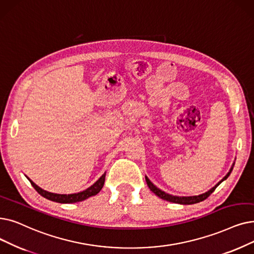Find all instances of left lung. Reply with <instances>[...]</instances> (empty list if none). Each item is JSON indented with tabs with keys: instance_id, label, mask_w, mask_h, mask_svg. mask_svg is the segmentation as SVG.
Returning a JSON list of instances; mask_svg holds the SVG:
<instances>
[{
	"instance_id": "8db88e82",
	"label": "left lung",
	"mask_w": 254,
	"mask_h": 254,
	"mask_svg": "<svg viewBox=\"0 0 254 254\" xmlns=\"http://www.w3.org/2000/svg\"><path fill=\"white\" fill-rule=\"evenodd\" d=\"M234 166H235V162L233 164V166H231V168L229 169L228 173L224 176V178L220 181L218 184H216L212 189H209L207 192L205 193H202V194H199V195H195V196H175V195H171V194H168L166 192H164L162 190H160L157 186H154L150 181L149 179L147 178V176H145V181H146V184L148 186V188L150 189V191H152L154 194H156L157 196H159L160 198H162V199L164 200H167V201H170V202H173V203H180V204H193V203H197V202H200V201H203L204 199H206V198L211 195L215 189L217 188V187L221 184L223 181H225L229 174L231 173V171H233L234 169Z\"/></svg>"
}]
</instances>
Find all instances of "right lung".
Here are the masks:
<instances>
[{"instance_id":"obj_1","label":"right lung","mask_w":254,"mask_h":254,"mask_svg":"<svg viewBox=\"0 0 254 254\" xmlns=\"http://www.w3.org/2000/svg\"><path fill=\"white\" fill-rule=\"evenodd\" d=\"M26 178L29 180L31 185L34 187V189L41 196L47 198V199L52 200V201L60 202V203H74V202L83 201V200L87 199V198H89L91 196H94L98 192H100L103 189V187H104L105 178H106V172L92 186H90L89 188H87L84 191H81V192H78V193H72V194H58V193H52V192L46 191V190L41 189L40 187H38L34 182H32L27 175H26Z\"/></svg>"}]
</instances>
